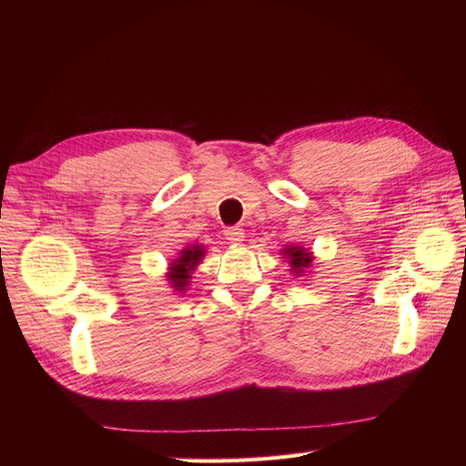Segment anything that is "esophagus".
<instances>
[{
    "instance_id": "esophagus-1",
    "label": "esophagus",
    "mask_w": 466,
    "mask_h": 466,
    "mask_svg": "<svg viewBox=\"0 0 466 466\" xmlns=\"http://www.w3.org/2000/svg\"><path fill=\"white\" fill-rule=\"evenodd\" d=\"M225 237H228V241L231 243H241L245 238V231L238 228V225H233V228H225Z\"/></svg>"
}]
</instances>
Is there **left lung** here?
I'll return each instance as SVG.
<instances>
[{
    "instance_id": "left-lung-1",
    "label": "left lung",
    "mask_w": 466,
    "mask_h": 466,
    "mask_svg": "<svg viewBox=\"0 0 466 466\" xmlns=\"http://www.w3.org/2000/svg\"><path fill=\"white\" fill-rule=\"evenodd\" d=\"M288 255H289V262H291V266H293V272L295 274H299L303 268H307L309 264H311V252H307L305 248H301V247H293V248H288L286 250Z\"/></svg>"
}]
</instances>
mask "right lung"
I'll return each instance as SVG.
<instances>
[{"instance_id": "1", "label": "right lung", "mask_w": 466, "mask_h": 466, "mask_svg": "<svg viewBox=\"0 0 466 466\" xmlns=\"http://www.w3.org/2000/svg\"><path fill=\"white\" fill-rule=\"evenodd\" d=\"M202 255H204V250L200 247H192V250L190 248L182 250V257L173 262V272H171V276H168V278L173 279V284H175V288L178 291L185 289V286L188 284L190 270H192L196 264L200 262Z\"/></svg>"}]
</instances>
